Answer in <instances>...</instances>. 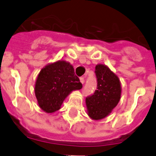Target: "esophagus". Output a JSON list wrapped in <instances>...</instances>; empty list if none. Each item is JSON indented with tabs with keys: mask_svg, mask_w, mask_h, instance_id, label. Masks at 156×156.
I'll return each mask as SVG.
<instances>
[{
	"mask_svg": "<svg viewBox=\"0 0 156 156\" xmlns=\"http://www.w3.org/2000/svg\"><path fill=\"white\" fill-rule=\"evenodd\" d=\"M80 81H81V83L83 85L84 82H85V78H83V77H81V78H80Z\"/></svg>",
	"mask_w": 156,
	"mask_h": 156,
	"instance_id": "esophagus-1",
	"label": "esophagus"
}]
</instances>
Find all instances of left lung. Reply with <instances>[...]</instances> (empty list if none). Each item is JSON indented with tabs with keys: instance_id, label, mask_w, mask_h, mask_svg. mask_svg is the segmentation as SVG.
<instances>
[{
	"instance_id": "1",
	"label": "left lung",
	"mask_w": 156,
	"mask_h": 156,
	"mask_svg": "<svg viewBox=\"0 0 156 156\" xmlns=\"http://www.w3.org/2000/svg\"><path fill=\"white\" fill-rule=\"evenodd\" d=\"M97 90L87 97L88 115L93 120H100L108 115L121 98L122 88L119 78L105 65L95 67Z\"/></svg>"
}]
</instances>
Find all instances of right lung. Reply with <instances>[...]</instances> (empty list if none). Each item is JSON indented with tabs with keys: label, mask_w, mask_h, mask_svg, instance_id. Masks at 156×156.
I'll list each match as a JSON object with an SVG mask.
<instances>
[{
	"label": "right lung",
	"mask_w": 156,
	"mask_h": 156,
	"mask_svg": "<svg viewBox=\"0 0 156 156\" xmlns=\"http://www.w3.org/2000/svg\"><path fill=\"white\" fill-rule=\"evenodd\" d=\"M81 88L82 84L75 75L73 66L65 61H58L41 70L34 92L39 107L45 112L52 113L61 108L71 91Z\"/></svg>",
	"instance_id": "add662e5"
}]
</instances>
